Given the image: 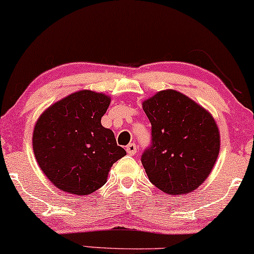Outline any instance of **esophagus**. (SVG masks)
I'll return each instance as SVG.
<instances>
[{"mask_svg": "<svg viewBox=\"0 0 254 254\" xmlns=\"http://www.w3.org/2000/svg\"><path fill=\"white\" fill-rule=\"evenodd\" d=\"M126 151H127L128 155L134 156L136 153V145L133 144V142H130V144H128L126 146Z\"/></svg>", "mask_w": 254, "mask_h": 254, "instance_id": "1", "label": "esophagus"}]
</instances>
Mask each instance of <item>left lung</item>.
Here are the masks:
<instances>
[{"instance_id": "left-lung-1", "label": "left lung", "mask_w": 254, "mask_h": 254, "mask_svg": "<svg viewBox=\"0 0 254 254\" xmlns=\"http://www.w3.org/2000/svg\"><path fill=\"white\" fill-rule=\"evenodd\" d=\"M151 122V145L141 155L149 180L168 194H186L206 180L217 161L219 130L215 119L175 90L142 102Z\"/></svg>"}]
</instances>
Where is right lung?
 Returning <instances> with one entry per match:
<instances>
[{"instance_id": "obj_1", "label": "right lung", "mask_w": 254, "mask_h": 254, "mask_svg": "<svg viewBox=\"0 0 254 254\" xmlns=\"http://www.w3.org/2000/svg\"><path fill=\"white\" fill-rule=\"evenodd\" d=\"M110 104L104 93L82 90L48 108L37 120L32 145L39 168L62 192L87 195L107 182L126 156L101 119Z\"/></svg>"}]
</instances>
